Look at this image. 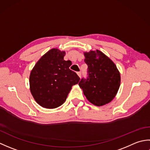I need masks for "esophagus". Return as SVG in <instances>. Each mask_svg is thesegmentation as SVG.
Here are the masks:
<instances>
[{"mask_svg":"<svg viewBox=\"0 0 150 150\" xmlns=\"http://www.w3.org/2000/svg\"><path fill=\"white\" fill-rule=\"evenodd\" d=\"M77 75H79V77H81V71H78L77 72Z\"/></svg>","mask_w":150,"mask_h":150,"instance_id":"1","label":"esophagus"}]
</instances>
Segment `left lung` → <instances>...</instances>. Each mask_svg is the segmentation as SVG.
<instances>
[{
	"label": "left lung",
	"instance_id": "1",
	"mask_svg": "<svg viewBox=\"0 0 150 150\" xmlns=\"http://www.w3.org/2000/svg\"><path fill=\"white\" fill-rule=\"evenodd\" d=\"M87 77L79 85L91 103L101 106L112 100L120 86V73L110 59L98 50L84 53Z\"/></svg>",
	"mask_w": 150,
	"mask_h": 150
}]
</instances>
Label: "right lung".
Masks as SVG:
<instances>
[{
    "label": "right lung",
    "instance_id": "add662e5",
    "mask_svg": "<svg viewBox=\"0 0 150 150\" xmlns=\"http://www.w3.org/2000/svg\"><path fill=\"white\" fill-rule=\"evenodd\" d=\"M64 52L52 49L34 66L30 76V91L41 106L55 108L64 103L72 86L80 78L69 69L70 60H64Z\"/></svg>",
    "mask_w": 150,
    "mask_h": 150
}]
</instances>
